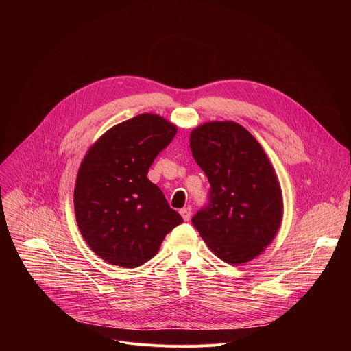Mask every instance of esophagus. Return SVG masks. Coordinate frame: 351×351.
<instances>
[{
	"label": "esophagus",
	"instance_id": "obj_1",
	"mask_svg": "<svg viewBox=\"0 0 351 351\" xmlns=\"http://www.w3.org/2000/svg\"><path fill=\"white\" fill-rule=\"evenodd\" d=\"M180 215L184 221H189L190 217H191V208L190 207H186V208H182L180 210Z\"/></svg>",
	"mask_w": 351,
	"mask_h": 351
}]
</instances>
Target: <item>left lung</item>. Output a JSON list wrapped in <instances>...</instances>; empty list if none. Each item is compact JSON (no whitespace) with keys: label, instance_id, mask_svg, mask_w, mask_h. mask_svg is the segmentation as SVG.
Segmentation results:
<instances>
[{"label":"left lung","instance_id":"obj_1","mask_svg":"<svg viewBox=\"0 0 351 351\" xmlns=\"http://www.w3.org/2000/svg\"><path fill=\"white\" fill-rule=\"evenodd\" d=\"M191 154L211 184L191 222L228 264L256 258L279 230L283 202L275 171L254 136L236 122H207L190 134Z\"/></svg>","mask_w":351,"mask_h":351}]
</instances>
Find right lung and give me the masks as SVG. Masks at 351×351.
<instances>
[{"mask_svg": "<svg viewBox=\"0 0 351 351\" xmlns=\"http://www.w3.org/2000/svg\"><path fill=\"white\" fill-rule=\"evenodd\" d=\"M176 126L154 114L125 121L87 152L75 186V215L88 247L108 264L136 268L152 260L182 217L147 178Z\"/></svg>", "mask_w": 351, "mask_h": 351, "instance_id": "1", "label": "right lung"}]
</instances>
